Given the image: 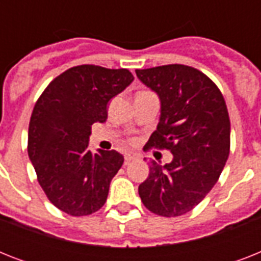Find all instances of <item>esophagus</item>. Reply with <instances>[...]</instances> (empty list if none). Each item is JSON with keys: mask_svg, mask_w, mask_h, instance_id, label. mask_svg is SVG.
<instances>
[{"mask_svg": "<svg viewBox=\"0 0 261 261\" xmlns=\"http://www.w3.org/2000/svg\"><path fill=\"white\" fill-rule=\"evenodd\" d=\"M139 155L137 154V153H134V151H128V153H126L124 154V160H126V163H130V161H135V160H138Z\"/></svg>", "mask_w": 261, "mask_h": 261, "instance_id": "obj_1", "label": "esophagus"}]
</instances>
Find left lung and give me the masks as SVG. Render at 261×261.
Masks as SVG:
<instances>
[{
    "instance_id": "1",
    "label": "left lung",
    "mask_w": 261,
    "mask_h": 261,
    "mask_svg": "<svg viewBox=\"0 0 261 261\" xmlns=\"http://www.w3.org/2000/svg\"><path fill=\"white\" fill-rule=\"evenodd\" d=\"M157 93L161 115L146 146L168 149L169 164L149 163L138 187L147 210L161 217L187 214L218 181L230 150V120L221 90L206 74L186 65L135 70Z\"/></svg>"
}]
</instances>
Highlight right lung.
I'll list each match as a JSON object with an SVG mask.
<instances>
[{
  "label": "right lung",
  "mask_w": 261,
  "mask_h": 261,
  "mask_svg": "<svg viewBox=\"0 0 261 261\" xmlns=\"http://www.w3.org/2000/svg\"><path fill=\"white\" fill-rule=\"evenodd\" d=\"M134 77L127 69L81 65L53 80L35 104L28 155L38 181L55 207L73 217L100 210L123 165L116 150L88 149L90 127L107 120V104Z\"/></svg>",
  "instance_id": "add662e5"
}]
</instances>
